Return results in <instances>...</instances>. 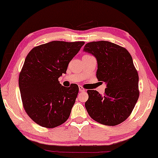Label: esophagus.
Returning a JSON list of instances; mask_svg holds the SVG:
<instances>
[{
  "mask_svg": "<svg viewBox=\"0 0 158 158\" xmlns=\"http://www.w3.org/2000/svg\"><path fill=\"white\" fill-rule=\"evenodd\" d=\"M79 92H85V91H86L85 89H84L83 86H79Z\"/></svg>",
  "mask_w": 158,
  "mask_h": 158,
  "instance_id": "34e87169",
  "label": "esophagus"
}]
</instances>
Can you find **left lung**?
Masks as SVG:
<instances>
[{"label":"left lung","instance_id":"obj_1","mask_svg":"<svg viewBox=\"0 0 158 158\" xmlns=\"http://www.w3.org/2000/svg\"><path fill=\"white\" fill-rule=\"evenodd\" d=\"M84 50L97 60V78L106 83L103 96L88 90L85 107L97 123L115 126L130 117L139 98V76L132 58L125 48L109 41L87 43Z\"/></svg>","mask_w":158,"mask_h":158}]
</instances>
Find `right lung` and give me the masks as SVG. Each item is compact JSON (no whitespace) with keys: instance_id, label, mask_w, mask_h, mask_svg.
Returning a JSON list of instances; mask_svg holds the SVG:
<instances>
[{"instance_id":"obj_1","label":"right lung","mask_w":158,"mask_h":158,"mask_svg":"<svg viewBox=\"0 0 158 158\" xmlns=\"http://www.w3.org/2000/svg\"><path fill=\"white\" fill-rule=\"evenodd\" d=\"M84 41H51L33 48L19 74L22 103L28 117L39 125L54 128L69 117L79 86H61L59 78Z\"/></svg>"}]
</instances>
